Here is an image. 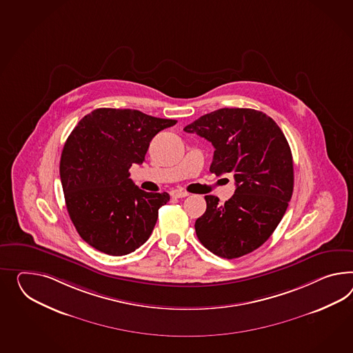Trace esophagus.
<instances>
[{
    "mask_svg": "<svg viewBox=\"0 0 353 353\" xmlns=\"http://www.w3.org/2000/svg\"><path fill=\"white\" fill-rule=\"evenodd\" d=\"M190 193H187V192H184V190H172V196L174 199H184V197H187Z\"/></svg>",
    "mask_w": 353,
    "mask_h": 353,
    "instance_id": "esophagus-1",
    "label": "esophagus"
}]
</instances>
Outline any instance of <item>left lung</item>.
Segmentation results:
<instances>
[{"label": "left lung", "mask_w": 353, "mask_h": 353, "mask_svg": "<svg viewBox=\"0 0 353 353\" xmlns=\"http://www.w3.org/2000/svg\"><path fill=\"white\" fill-rule=\"evenodd\" d=\"M215 147L210 172H234L225 203L205 196L196 234L208 251L236 259L265 243L284 216L293 193V159L287 138L270 117L253 109H220L184 128Z\"/></svg>", "instance_id": "obj_1"}]
</instances>
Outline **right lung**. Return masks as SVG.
I'll use <instances>...</instances> for the list:
<instances>
[{
    "label": "right lung",
    "instance_id": "1",
    "mask_svg": "<svg viewBox=\"0 0 353 353\" xmlns=\"http://www.w3.org/2000/svg\"><path fill=\"white\" fill-rule=\"evenodd\" d=\"M176 120L138 110L97 109L72 129L63 145L60 178L65 203L83 241L101 252H134L154 230L170 196L139 190L132 163L145 161L150 142Z\"/></svg>",
    "mask_w": 353,
    "mask_h": 353
}]
</instances>
